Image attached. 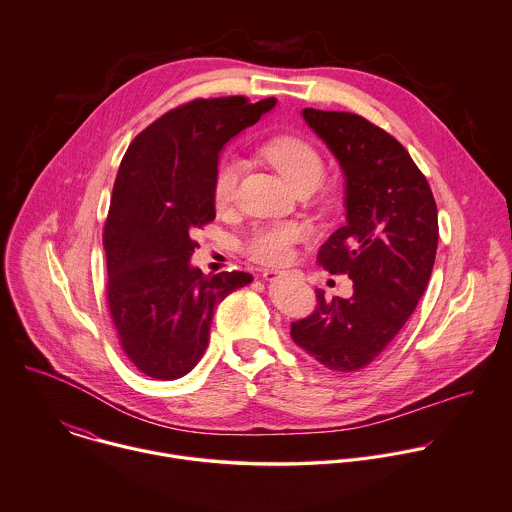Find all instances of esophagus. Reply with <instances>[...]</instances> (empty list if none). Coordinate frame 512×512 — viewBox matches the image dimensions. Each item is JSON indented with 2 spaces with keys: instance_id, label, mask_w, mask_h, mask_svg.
Returning <instances> with one entry per match:
<instances>
[{
  "instance_id": "esophagus-1",
  "label": "esophagus",
  "mask_w": 512,
  "mask_h": 512,
  "mask_svg": "<svg viewBox=\"0 0 512 512\" xmlns=\"http://www.w3.org/2000/svg\"><path fill=\"white\" fill-rule=\"evenodd\" d=\"M262 276H264L266 282H274V280H278V278L284 276V270H264Z\"/></svg>"
}]
</instances>
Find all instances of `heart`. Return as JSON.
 I'll list each match as a JSON object with an SVG mask.
<instances>
[{
  "instance_id": "1",
  "label": "heart",
  "mask_w": 512,
  "mask_h": 512,
  "mask_svg": "<svg viewBox=\"0 0 512 512\" xmlns=\"http://www.w3.org/2000/svg\"><path fill=\"white\" fill-rule=\"evenodd\" d=\"M264 159L280 172L294 188L318 186L324 178L326 163L318 147L300 135H276L262 145ZM242 174L236 157L218 163L212 178V198L216 208L232 204ZM304 238L298 224H260L244 242V252L262 264H284L294 254V244Z\"/></svg>"
}]
</instances>
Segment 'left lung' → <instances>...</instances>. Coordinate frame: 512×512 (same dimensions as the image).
<instances>
[{
  "instance_id": "obj_1",
  "label": "left lung",
  "mask_w": 512,
  "mask_h": 512,
  "mask_svg": "<svg viewBox=\"0 0 512 512\" xmlns=\"http://www.w3.org/2000/svg\"><path fill=\"white\" fill-rule=\"evenodd\" d=\"M345 176V224L318 252L332 274H347L351 298L326 300L292 322V340L334 371L369 365L405 326L423 296L437 254V204L405 147L367 119L304 109Z\"/></svg>"
}]
</instances>
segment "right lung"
Here are the masks:
<instances>
[{
    "label": "right lung",
    "mask_w": 512,
    "mask_h": 512,
    "mask_svg": "<svg viewBox=\"0 0 512 512\" xmlns=\"http://www.w3.org/2000/svg\"><path fill=\"white\" fill-rule=\"evenodd\" d=\"M276 99H194L135 137L113 186L103 230L107 304L135 367L178 379L204 355L216 304L252 282L248 272L202 274L192 232L216 218L212 178L224 145Z\"/></svg>",
    "instance_id": "right-lung-1"
}]
</instances>
